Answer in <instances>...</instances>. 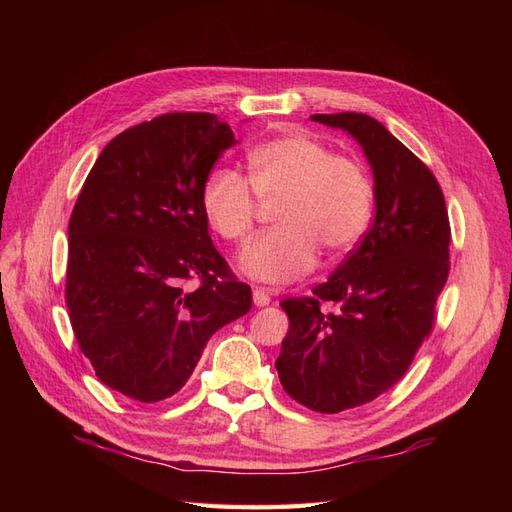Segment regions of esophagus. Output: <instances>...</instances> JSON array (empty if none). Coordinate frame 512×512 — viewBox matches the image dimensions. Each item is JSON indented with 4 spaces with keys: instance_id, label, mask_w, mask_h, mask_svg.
I'll use <instances>...</instances> for the list:
<instances>
[{
    "instance_id": "34e87169",
    "label": "esophagus",
    "mask_w": 512,
    "mask_h": 512,
    "mask_svg": "<svg viewBox=\"0 0 512 512\" xmlns=\"http://www.w3.org/2000/svg\"><path fill=\"white\" fill-rule=\"evenodd\" d=\"M252 297H254V305L256 307H265V305L271 303V294L265 288H254Z\"/></svg>"
}]
</instances>
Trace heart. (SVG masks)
Listing matches in <instances>:
<instances>
[{
	"mask_svg": "<svg viewBox=\"0 0 512 512\" xmlns=\"http://www.w3.org/2000/svg\"><path fill=\"white\" fill-rule=\"evenodd\" d=\"M250 181L232 168H213L200 188L211 228L241 241L258 215V198H277L275 228L260 232L241 252L252 280L280 286L316 265L318 247L342 254L361 241L374 211V185L365 168L301 132L271 138L247 153Z\"/></svg>",
	"mask_w": 512,
	"mask_h": 512,
	"instance_id": "heart-1",
	"label": "heart"
}]
</instances>
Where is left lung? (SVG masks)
Segmentation results:
<instances>
[{"mask_svg": "<svg viewBox=\"0 0 512 512\" xmlns=\"http://www.w3.org/2000/svg\"><path fill=\"white\" fill-rule=\"evenodd\" d=\"M312 121L361 145L374 173L376 218L314 297L280 303L290 329L275 367L292 399L337 414L389 391L431 333L451 267V224L436 177L380 121L363 113ZM322 302L336 309L327 313Z\"/></svg>", "mask_w": 512, "mask_h": 512, "instance_id": "1", "label": "left lung"}]
</instances>
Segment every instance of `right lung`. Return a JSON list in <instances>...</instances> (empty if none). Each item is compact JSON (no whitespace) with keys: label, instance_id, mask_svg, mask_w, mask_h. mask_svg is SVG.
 I'll return each mask as SVG.
<instances>
[{"label":"right lung","instance_id":"1","mask_svg":"<svg viewBox=\"0 0 512 512\" xmlns=\"http://www.w3.org/2000/svg\"><path fill=\"white\" fill-rule=\"evenodd\" d=\"M232 145L230 126L211 113L138 123L102 149L70 215L76 342L106 386L143 404L175 395L211 335L252 307L200 205L205 177Z\"/></svg>","mask_w":512,"mask_h":512}]
</instances>
